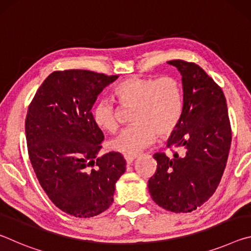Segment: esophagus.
<instances>
[{"instance_id": "esophagus-1", "label": "esophagus", "mask_w": 251, "mask_h": 251, "mask_svg": "<svg viewBox=\"0 0 251 251\" xmlns=\"http://www.w3.org/2000/svg\"><path fill=\"white\" fill-rule=\"evenodd\" d=\"M124 158L126 160V164L127 165H130L133 164V161L135 159V156H131V155H124Z\"/></svg>"}]
</instances>
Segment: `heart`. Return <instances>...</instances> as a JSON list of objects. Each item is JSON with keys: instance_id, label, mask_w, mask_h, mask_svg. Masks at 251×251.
Instances as JSON below:
<instances>
[{"instance_id": "heart-1", "label": "heart", "mask_w": 251, "mask_h": 251, "mask_svg": "<svg viewBox=\"0 0 251 251\" xmlns=\"http://www.w3.org/2000/svg\"><path fill=\"white\" fill-rule=\"evenodd\" d=\"M114 95L124 107H134L133 124L121 130L109 142L113 151L135 155L176 129L182 114V91L178 80L169 75L160 77L131 76L114 88ZM92 118L100 129L114 133L120 126L117 107L113 100L101 99L92 109Z\"/></svg>"}]
</instances>
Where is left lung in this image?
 Segmentation results:
<instances>
[{
  "label": "left lung",
  "mask_w": 251,
  "mask_h": 251,
  "mask_svg": "<svg viewBox=\"0 0 251 251\" xmlns=\"http://www.w3.org/2000/svg\"><path fill=\"white\" fill-rule=\"evenodd\" d=\"M167 63L180 72L184 104L179 124L167 142L175 151L172 157L154 155L157 169L148 190L164 209L192 212L217 189L230 150L231 127L226 99L214 79L195 63Z\"/></svg>",
  "instance_id": "1"
}]
</instances>
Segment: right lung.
Here are the masks:
<instances>
[{"label":"right lung","mask_w":251,"mask_h":251,"mask_svg":"<svg viewBox=\"0 0 251 251\" xmlns=\"http://www.w3.org/2000/svg\"><path fill=\"white\" fill-rule=\"evenodd\" d=\"M117 78L85 70L53 72L28 106L25 134L34 172L54 205L74 217L107 209L125 173L120 152L97 156L104 135L91 112L100 93Z\"/></svg>","instance_id":"right-lung-1"}]
</instances>
